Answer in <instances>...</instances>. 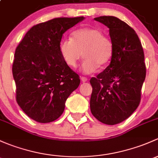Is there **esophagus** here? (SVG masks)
I'll list each match as a JSON object with an SVG mask.
<instances>
[{
  "mask_svg": "<svg viewBox=\"0 0 158 158\" xmlns=\"http://www.w3.org/2000/svg\"><path fill=\"white\" fill-rule=\"evenodd\" d=\"M81 81H82V82H86V81H87V77H81Z\"/></svg>",
  "mask_w": 158,
  "mask_h": 158,
  "instance_id": "esophagus-1",
  "label": "esophagus"
}]
</instances>
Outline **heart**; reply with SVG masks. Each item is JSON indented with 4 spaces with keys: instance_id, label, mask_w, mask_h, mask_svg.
<instances>
[{
    "instance_id": "1",
    "label": "heart",
    "mask_w": 158,
    "mask_h": 158,
    "mask_svg": "<svg viewBox=\"0 0 158 158\" xmlns=\"http://www.w3.org/2000/svg\"><path fill=\"white\" fill-rule=\"evenodd\" d=\"M60 52L66 64L76 68L83 56L85 58L82 70L86 74L103 68L111 61L113 56V43L98 27H84L75 30L71 39L63 40Z\"/></svg>"
}]
</instances>
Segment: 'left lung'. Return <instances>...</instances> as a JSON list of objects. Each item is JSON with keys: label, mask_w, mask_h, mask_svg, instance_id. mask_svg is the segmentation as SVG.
I'll list each match as a JSON object with an SVG mask.
<instances>
[{"label": "left lung", "mask_w": 158, "mask_h": 158, "mask_svg": "<svg viewBox=\"0 0 158 158\" xmlns=\"http://www.w3.org/2000/svg\"><path fill=\"white\" fill-rule=\"evenodd\" d=\"M94 19L110 29L114 52L110 65L90 79V110L101 123L115 125L139 106L146 76L144 50L135 31L126 23L113 16Z\"/></svg>", "instance_id": "obj_1"}]
</instances>
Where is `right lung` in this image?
Masks as SVG:
<instances>
[{"instance_id": "right-lung-1", "label": "right lung", "mask_w": 158, "mask_h": 158, "mask_svg": "<svg viewBox=\"0 0 158 158\" xmlns=\"http://www.w3.org/2000/svg\"><path fill=\"white\" fill-rule=\"evenodd\" d=\"M84 19L58 17L36 24L16 48L12 67L16 100L38 123L61 116L66 100L78 87L79 75L64 61L59 47L63 34Z\"/></svg>"}]
</instances>
